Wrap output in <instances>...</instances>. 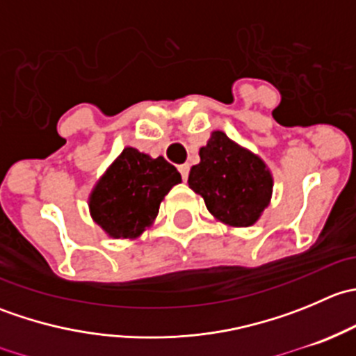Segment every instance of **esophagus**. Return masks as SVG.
<instances>
[{
	"instance_id": "obj_1",
	"label": "esophagus",
	"mask_w": 356,
	"mask_h": 356,
	"mask_svg": "<svg viewBox=\"0 0 356 356\" xmlns=\"http://www.w3.org/2000/svg\"><path fill=\"white\" fill-rule=\"evenodd\" d=\"M179 172H181V175H182V181H188V175H189V165H188V163L179 165Z\"/></svg>"
}]
</instances>
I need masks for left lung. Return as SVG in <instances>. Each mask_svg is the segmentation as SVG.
<instances>
[{
    "label": "left lung",
    "instance_id": "8db88e82",
    "mask_svg": "<svg viewBox=\"0 0 356 356\" xmlns=\"http://www.w3.org/2000/svg\"><path fill=\"white\" fill-rule=\"evenodd\" d=\"M200 158L189 172V188L203 196L218 220L234 227L253 225L272 195V175L264 161L220 131L200 149Z\"/></svg>",
    "mask_w": 356,
    "mask_h": 356
}]
</instances>
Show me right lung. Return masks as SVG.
<instances>
[{
	"label": "right lung",
	"mask_w": 356,
	"mask_h": 356,
	"mask_svg": "<svg viewBox=\"0 0 356 356\" xmlns=\"http://www.w3.org/2000/svg\"><path fill=\"white\" fill-rule=\"evenodd\" d=\"M179 182L181 174L163 156L125 148L96 184L91 215L111 238H136L155 220L161 200Z\"/></svg>",
	"instance_id": "obj_1"
}]
</instances>
